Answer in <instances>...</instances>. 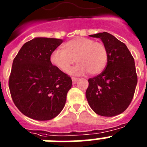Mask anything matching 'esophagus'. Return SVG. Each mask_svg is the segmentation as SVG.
<instances>
[{"label":"esophagus","instance_id":"34e87169","mask_svg":"<svg viewBox=\"0 0 147 147\" xmlns=\"http://www.w3.org/2000/svg\"><path fill=\"white\" fill-rule=\"evenodd\" d=\"M80 80L79 78H76V77H73L72 78V82H73V84H76L78 80Z\"/></svg>","mask_w":147,"mask_h":147}]
</instances>
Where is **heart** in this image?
Masks as SVG:
<instances>
[{"mask_svg":"<svg viewBox=\"0 0 147 147\" xmlns=\"http://www.w3.org/2000/svg\"><path fill=\"white\" fill-rule=\"evenodd\" d=\"M51 62L65 73H67L75 62L78 65L71 71L73 74L90 75L102 73L108 61V51L102 42L87 37H77L63 45V49L54 51Z\"/></svg>","mask_w":147,"mask_h":147,"instance_id":"heart-1","label":"heart"}]
</instances>
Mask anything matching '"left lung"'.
<instances>
[{
	"instance_id": "obj_1",
	"label": "left lung",
	"mask_w": 147,
	"mask_h": 147,
	"mask_svg": "<svg viewBox=\"0 0 147 147\" xmlns=\"http://www.w3.org/2000/svg\"><path fill=\"white\" fill-rule=\"evenodd\" d=\"M100 38L108 51L105 70L88 80L86 98L96 114L112 117L123 113L134 96L138 77L134 58L127 45L107 32L89 35Z\"/></svg>"
}]
</instances>
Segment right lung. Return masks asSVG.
<instances>
[{"instance_id":"add662e5","label":"right lung","mask_w":147,"mask_h":147,"mask_svg":"<svg viewBox=\"0 0 147 147\" xmlns=\"http://www.w3.org/2000/svg\"><path fill=\"white\" fill-rule=\"evenodd\" d=\"M62 42L36 37L26 42L13 60L9 80L11 98L22 113L34 120H51L59 115L72 86L71 78L50 59Z\"/></svg>"}]
</instances>
